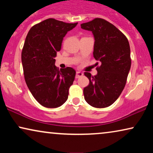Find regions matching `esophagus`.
I'll return each instance as SVG.
<instances>
[{"instance_id":"esophagus-1","label":"esophagus","mask_w":153,"mask_h":153,"mask_svg":"<svg viewBox=\"0 0 153 153\" xmlns=\"http://www.w3.org/2000/svg\"><path fill=\"white\" fill-rule=\"evenodd\" d=\"M83 74V73L81 72H79V71H77V72H76V78L78 79V78H79V77L82 76Z\"/></svg>"}]
</instances>
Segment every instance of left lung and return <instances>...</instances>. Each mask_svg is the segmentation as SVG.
<instances>
[{
  "label": "left lung",
  "instance_id": "8db88e82",
  "mask_svg": "<svg viewBox=\"0 0 153 153\" xmlns=\"http://www.w3.org/2000/svg\"><path fill=\"white\" fill-rule=\"evenodd\" d=\"M81 26L93 33V56L100 63L95 76L84 72L90 81L83 89L84 98L93 107H107L118 99L126 84L131 68L128 39L114 25L101 18L83 23Z\"/></svg>",
  "mask_w": 153,
  "mask_h": 153
}]
</instances>
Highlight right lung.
Returning <instances> with one entry per match:
<instances>
[{
    "label": "right lung",
    "mask_w": 153,
    "mask_h": 153,
    "mask_svg": "<svg viewBox=\"0 0 153 153\" xmlns=\"http://www.w3.org/2000/svg\"><path fill=\"white\" fill-rule=\"evenodd\" d=\"M77 24L47 19L34 25L26 36L22 52L24 79L33 97L45 107H58L68 100L76 71L70 67L59 70L54 58L63 37Z\"/></svg>",
    "instance_id": "right-lung-1"
}]
</instances>
